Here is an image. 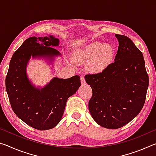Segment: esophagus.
Returning a JSON list of instances; mask_svg holds the SVG:
<instances>
[{
	"label": "esophagus",
	"mask_w": 156,
	"mask_h": 156,
	"mask_svg": "<svg viewBox=\"0 0 156 156\" xmlns=\"http://www.w3.org/2000/svg\"><path fill=\"white\" fill-rule=\"evenodd\" d=\"M80 81H81V84H86L85 79H84V77H81L80 78Z\"/></svg>",
	"instance_id": "1"
}]
</instances>
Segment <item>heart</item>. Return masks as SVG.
<instances>
[{"instance_id":"b5f03b06","label":"heart","mask_w":156,"mask_h":156,"mask_svg":"<svg viewBox=\"0 0 156 156\" xmlns=\"http://www.w3.org/2000/svg\"><path fill=\"white\" fill-rule=\"evenodd\" d=\"M115 56L113 47L98 41L84 45L74 52L73 61L77 64L87 63L88 70L94 73H101L112 64Z\"/></svg>"}]
</instances>
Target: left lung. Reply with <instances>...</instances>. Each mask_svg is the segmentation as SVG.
Segmentation results:
<instances>
[{
    "instance_id": "obj_1",
    "label": "left lung",
    "mask_w": 156,
    "mask_h": 156,
    "mask_svg": "<svg viewBox=\"0 0 156 156\" xmlns=\"http://www.w3.org/2000/svg\"><path fill=\"white\" fill-rule=\"evenodd\" d=\"M119 46L114 62L101 73L85 76L93 91L89 102L92 118L102 127H122L144 106L149 76L142 52L127 36L115 34Z\"/></svg>"
}]
</instances>
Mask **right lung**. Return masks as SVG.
<instances>
[{"mask_svg":"<svg viewBox=\"0 0 156 156\" xmlns=\"http://www.w3.org/2000/svg\"><path fill=\"white\" fill-rule=\"evenodd\" d=\"M59 40L50 35L30 37L14 52L9 62L5 87L14 112L29 126L48 130L61 120L66 102L81 85L79 76L63 79L53 78L43 87H36L29 80L27 66L31 58L51 62L61 54L54 48Z\"/></svg>","mask_w":156,"mask_h":156,"instance_id":"right-lung-1","label":"right lung"}]
</instances>
